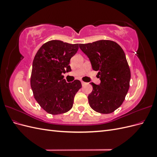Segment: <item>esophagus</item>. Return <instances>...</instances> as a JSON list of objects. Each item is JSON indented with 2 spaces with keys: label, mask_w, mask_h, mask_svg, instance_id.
I'll list each match as a JSON object with an SVG mask.
<instances>
[{
  "label": "esophagus",
  "mask_w": 157,
  "mask_h": 157,
  "mask_svg": "<svg viewBox=\"0 0 157 157\" xmlns=\"http://www.w3.org/2000/svg\"><path fill=\"white\" fill-rule=\"evenodd\" d=\"M81 83H82V86H84V85H86V84H87V83H86V82H83V81H81Z\"/></svg>",
  "instance_id": "esophagus-1"
}]
</instances>
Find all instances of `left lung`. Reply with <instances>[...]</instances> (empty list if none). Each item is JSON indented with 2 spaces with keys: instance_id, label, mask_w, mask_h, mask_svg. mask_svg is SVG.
I'll list each match as a JSON object with an SVG mask.
<instances>
[{
  "instance_id": "8db88e82",
  "label": "left lung",
  "mask_w": 157,
  "mask_h": 157,
  "mask_svg": "<svg viewBox=\"0 0 157 157\" xmlns=\"http://www.w3.org/2000/svg\"><path fill=\"white\" fill-rule=\"evenodd\" d=\"M79 48L88 56L93 70L98 71L101 80L99 85L91 82L90 106L100 113H113L122 105L130 87V70L124 51L109 40L79 44Z\"/></svg>"
}]
</instances>
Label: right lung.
<instances>
[{"mask_svg":"<svg viewBox=\"0 0 157 157\" xmlns=\"http://www.w3.org/2000/svg\"><path fill=\"white\" fill-rule=\"evenodd\" d=\"M78 49V44L50 40L40 47L33 59L31 89L36 101L49 114L69 111L76 93L82 87L80 80L67 83L62 75L71 70L70 59Z\"/></svg>","mask_w":157,"mask_h":157,"instance_id":"add662e5","label":"right lung"}]
</instances>
